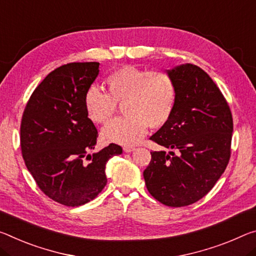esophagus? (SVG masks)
<instances>
[{
	"instance_id": "esophagus-1",
	"label": "esophagus",
	"mask_w": 256,
	"mask_h": 256,
	"mask_svg": "<svg viewBox=\"0 0 256 256\" xmlns=\"http://www.w3.org/2000/svg\"><path fill=\"white\" fill-rule=\"evenodd\" d=\"M123 149H124L125 152H133V150H134L136 148L133 147V146H125V147H124Z\"/></svg>"
}]
</instances>
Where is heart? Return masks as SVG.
I'll return each mask as SVG.
<instances>
[{"mask_svg":"<svg viewBox=\"0 0 256 256\" xmlns=\"http://www.w3.org/2000/svg\"><path fill=\"white\" fill-rule=\"evenodd\" d=\"M109 93L92 84L84 106L92 122L106 123L123 104L125 116L104 125L101 136L109 142L134 144L142 139L148 124L160 126L170 118L176 104V85L168 74L136 66H124L107 78Z\"/></svg>","mask_w":256,"mask_h":256,"instance_id":"heart-1","label":"heart"}]
</instances>
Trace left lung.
Returning a JSON list of instances; mask_svg holds the SVG:
<instances>
[{
    "label": "left lung",
    "mask_w": 256,
    "mask_h": 256,
    "mask_svg": "<svg viewBox=\"0 0 256 256\" xmlns=\"http://www.w3.org/2000/svg\"><path fill=\"white\" fill-rule=\"evenodd\" d=\"M176 104L154 142L170 152H152L144 171L149 194L171 208L202 200L224 172L231 155L232 114L220 88L200 67L184 64L168 70Z\"/></svg>",
    "instance_id": "1"
}]
</instances>
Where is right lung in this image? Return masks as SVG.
Returning <instances> with one entry per match:
<instances>
[{
  "label": "right lung",
  "mask_w": 256,
  "mask_h": 256,
  "mask_svg": "<svg viewBox=\"0 0 256 256\" xmlns=\"http://www.w3.org/2000/svg\"><path fill=\"white\" fill-rule=\"evenodd\" d=\"M99 74V62H70L40 83L22 114L20 147L26 168L48 198L80 206L107 184L106 164L122 147L110 144L99 152L98 131L88 117L84 96Z\"/></svg>",
  "instance_id": "obj_1"
}]
</instances>
